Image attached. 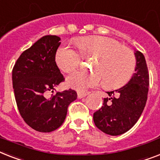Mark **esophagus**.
I'll return each mask as SVG.
<instances>
[{
    "mask_svg": "<svg viewBox=\"0 0 160 160\" xmlns=\"http://www.w3.org/2000/svg\"><path fill=\"white\" fill-rule=\"evenodd\" d=\"M89 93H87V92H80V91H78L77 92V96L79 98H82L84 97L87 95Z\"/></svg>",
    "mask_w": 160,
    "mask_h": 160,
    "instance_id": "esophagus-1",
    "label": "esophagus"
}]
</instances>
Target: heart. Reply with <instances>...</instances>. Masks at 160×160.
<instances>
[{
  "instance_id": "heart-1",
  "label": "heart",
  "mask_w": 160,
  "mask_h": 160,
  "mask_svg": "<svg viewBox=\"0 0 160 160\" xmlns=\"http://www.w3.org/2000/svg\"><path fill=\"white\" fill-rule=\"evenodd\" d=\"M78 50L68 45H62L57 50L56 63L64 72L77 68L84 58H96L93 73L76 71L67 78L69 87L84 92L98 86L104 80L108 88L116 89L125 85L136 69V57L132 50L122 46L117 40L102 36H90L78 38Z\"/></svg>"
}]
</instances>
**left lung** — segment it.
Segmentation results:
<instances>
[{"instance_id": "1", "label": "left lung", "mask_w": 160, "mask_h": 160, "mask_svg": "<svg viewBox=\"0 0 160 160\" xmlns=\"http://www.w3.org/2000/svg\"><path fill=\"white\" fill-rule=\"evenodd\" d=\"M135 73L127 84L114 91L107 92L100 109L93 113L98 129L110 136H119L136 123L145 108L149 90V73L145 58L135 51Z\"/></svg>"}]
</instances>
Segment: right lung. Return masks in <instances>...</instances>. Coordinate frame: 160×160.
I'll use <instances>...</instances> for the list:
<instances>
[{"mask_svg": "<svg viewBox=\"0 0 160 160\" xmlns=\"http://www.w3.org/2000/svg\"><path fill=\"white\" fill-rule=\"evenodd\" d=\"M59 37L46 35L19 56L12 71L13 89L19 113L35 131L51 132L64 122L67 108L77 98L75 90L53 93L64 77L55 62Z\"/></svg>", "mask_w": 160, "mask_h": 160, "instance_id": "1", "label": "right lung"}]
</instances>
